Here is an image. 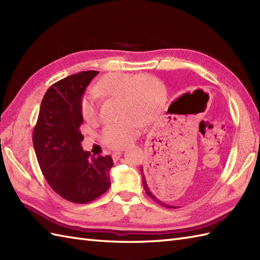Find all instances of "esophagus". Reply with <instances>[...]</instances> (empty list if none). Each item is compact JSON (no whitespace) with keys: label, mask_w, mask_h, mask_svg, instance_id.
<instances>
[{"label":"esophagus","mask_w":260,"mask_h":260,"mask_svg":"<svg viewBox=\"0 0 260 260\" xmlns=\"http://www.w3.org/2000/svg\"><path fill=\"white\" fill-rule=\"evenodd\" d=\"M120 155H121V150L113 152V157H114V159H117Z\"/></svg>","instance_id":"34e87169"}]
</instances>
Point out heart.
I'll return each instance as SVG.
<instances>
[{"mask_svg":"<svg viewBox=\"0 0 260 260\" xmlns=\"http://www.w3.org/2000/svg\"><path fill=\"white\" fill-rule=\"evenodd\" d=\"M102 97H118V119L105 126L102 141L106 146L121 148L135 140L143 121L152 120L163 104V88L155 77L147 74L113 73L104 76L93 88ZM81 115L92 123L98 117L96 98L88 93L81 101Z\"/></svg>","mask_w":260,"mask_h":260,"instance_id":"obj_1","label":"heart"}]
</instances>
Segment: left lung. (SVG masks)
Here are the masks:
<instances>
[{
  "mask_svg": "<svg viewBox=\"0 0 260 260\" xmlns=\"http://www.w3.org/2000/svg\"><path fill=\"white\" fill-rule=\"evenodd\" d=\"M142 180H143V186H144V190L146 192V194L150 197L151 199H153L154 201L157 202L158 204H161V206L165 207V208H170V209H175L178 207H173V206H170V204H167L165 202L161 201L162 199H159V197L157 196V193L155 192V189H154L152 183H151V179H148V176L144 175V172H143V167H142Z\"/></svg>",
  "mask_w": 260,
  "mask_h": 260,
  "instance_id": "1",
  "label": "left lung"
}]
</instances>
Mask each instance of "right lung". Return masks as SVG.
<instances>
[{"label": "right lung", "instance_id": "add662e5", "mask_svg": "<svg viewBox=\"0 0 260 260\" xmlns=\"http://www.w3.org/2000/svg\"><path fill=\"white\" fill-rule=\"evenodd\" d=\"M98 71H82L57 81L43 97L33 146L47 182L60 197L74 203H88L110 186L109 171L113 158L91 156L82 150L84 136L81 101Z\"/></svg>", "mask_w": 260, "mask_h": 260}]
</instances>
